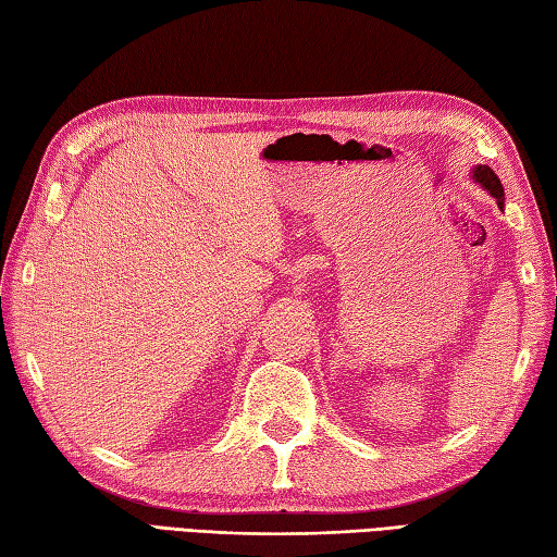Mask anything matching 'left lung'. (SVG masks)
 I'll return each mask as SVG.
<instances>
[{
    "mask_svg": "<svg viewBox=\"0 0 557 557\" xmlns=\"http://www.w3.org/2000/svg\"><path fill=\"white\" fill-rule=\"evenodd\" d=\"M471 180H474L481 188H486V191L498 200V208H505V191H503V184L498 180V174H495L488 164H476L474 170H471Z\"/></svg>",
    "mask_w": 557,
    "mask_h": 557,
    "instance_id": "1",
    "label": "left lung"
}]
</instances>
